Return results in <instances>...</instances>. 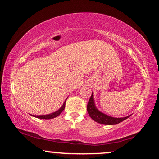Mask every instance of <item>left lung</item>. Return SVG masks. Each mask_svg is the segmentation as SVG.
<instances>
[{"instance_id":"8db88e82","label":"left lung","mask_w":159,"mask_h":159,"mask_svg":"<svg viewBox=\"0 0 159 159\" xmlns=\"http://www.w3.org/2000/svg\"><path fill=\"white\" fill-rule=\"evenodd\" d=\"M87 109H88V114L90 115V116L93 120L99 124H103V125H116V124L120 123L129 117V116H128L126 117H123V118H114V117L108 116V115L101 112L95 107L93 93L88 101Z\"/></svg>"}]
</instances>
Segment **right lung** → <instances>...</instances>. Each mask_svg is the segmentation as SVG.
I'll list each match as a JSON object with an SVG mask.
<instances>
[{
  "label": "right lung",
  "mask_w": 159,
  "mask_h": 159,
  "mask_svg": "<svg viewBox=\"0 0 159 159\" xmlns=\"http://www.w3.org/2000/svg\"><path fill=\"white\" fill-rule=\"evenodd\" d=\"M65 104H66V101L64 102V104H63V106L59 108V109H58V111H56V112L52 113V114H47V115H40V116H35V115H32V116L36 117V118L43 119H53V118H55V117H57V116H58V115L61 114V112L63 111L64 110V108H65Z\"/></svg>",
  "instance_id": "add662e5"
}]
</instances>
